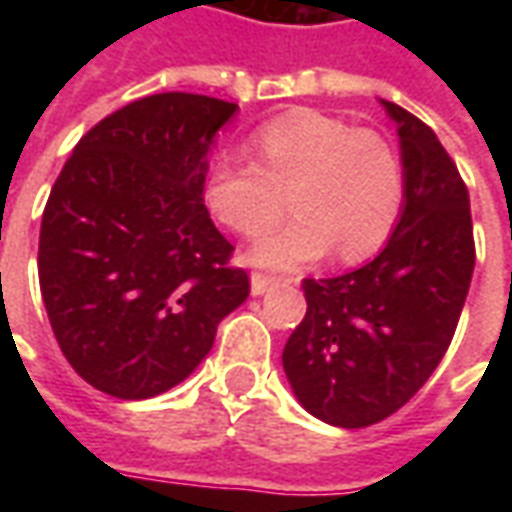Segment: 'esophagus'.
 Masks as SVG:
<instances>
[{"instance_id": "obj_1", "label": "esophagus", "mask_w": 512, "mask_h": 512, "mask_svg": "<svg viewBox=\"0 0 512 512\" xmlns=\"http://www.w3.org/2000/svg\"><path fill=\"white\" fill-rule=\"evenodd\" d=\"M274 285H277V277H268V274H260V271L252 274V296H263Z\"/></svg>"}]
</instances>
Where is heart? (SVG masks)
Listing matches in <instances>:
<instances>
[{
    "label": "heart",
    "mask_w": 512,
    "mask_h": 512,
    "mask_svg": "<svg viewBox=\"0 0 512 512\" xmlns=\"http://www.w3.org/2000/svg\"><path fill=\"white\" fill-rule=\"evenodd\" d=\"M255 158L222 153L205 175L202 200L227 230L257 238L296 216L252 249V260L296 268L332 246L343 260H365L395 233L406 172L392 142L370 128L312 109L268 120L252 134Z\"/></svg>",
    "instance_id": "heart-1"
}]
</instances>
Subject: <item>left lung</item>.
<instances>
[{
	"label": "left lung",
	"instance_id": "1",
	"mask_svg": "<svg viewBox=\"0 0 512 512\" xmlns=\"http://www.w3.org/2000/svg\"><path fill=\"white\" fill-rule=\"evenodd\" d=\"M406 202L367 266L304 279L307 315L282 351L299 403L337 428L376 425L417 395L447 354L474 271L469 191L436 134L403 106Z\"/></svg>",
	"mask_w": 512,
	"mask_h": 512
}]
</instances>
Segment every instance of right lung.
Masks as SVG:
<instances>
[{
    "instance_id": "1",
    "label": "right lung",
    "mask_w": 512,
    "mask_h": 512,
    "mask_svg": "<svg viewBox=\"0 0 512 512\" xmlns=\"http://www.w3.org/2000/svg\"><path fill=\"white\" fill-rule=\"evenodd\" d=\"M235 109L194 93L139 98L95 123L54 180L40 293L65 359L106 395L180 384L249 296L202 202L208 150Z\"/></svg>"
}]
</instances>
